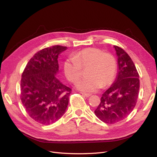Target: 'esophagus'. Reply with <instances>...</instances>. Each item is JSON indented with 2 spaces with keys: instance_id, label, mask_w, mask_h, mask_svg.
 I'll use <instances>...</instances> for the list:
<instances>
[{
  "instance_id": "obj_1",
  "label": "esophagus",
  "mask_w": 157,
  "mask_h": 157,
  "mask_svg": "<svg viewBox=\"0 0 157 157\" xmlns=\"http://www.w3.org/2000/svg\"><path fill=\"white\" fill-rule=\"evenodd\" d=\"M80 94H81L84 97H86V98H88L91 96V94H86V93H83V92H80Z\"/></svg>"
}]
</instances>
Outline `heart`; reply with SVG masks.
Returning <instances> with one entry per match:
<instances>
[{"label":"heart","mask_w":157,"mask_h":157,"mask_svg":"<svg viewBox=\"0 0 157 157\" xmlns=\"http://www.w3.org/2000/svg\"><path fill=\"white\" fill-rule=\"evenodd\" d=\"M87 67L86 75L88 77L79 81L77 88L84 92H94L113 82L117 73V61L110 53L97 48H87L73 54L63 66L66 78L73 84L78 81L82 69Z\"/></svg>","instance_id":"1"}]
</instances>
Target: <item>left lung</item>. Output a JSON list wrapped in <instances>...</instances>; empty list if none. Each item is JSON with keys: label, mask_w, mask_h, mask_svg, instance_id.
<instances>
[{"label": "left lung", "mask_w": 157, "mask_h": 157, "mask_svg": "<svg viewBox=\"0 0 157 157\" xmlns=\"http://www.w3.org/2000/svg\"><path fill=\"white\" fill-rule=\"evenodd\" d=\"M118 56L116 81L103 93L94 113L107 124L124 119L134 109L140 89L139 74L131 58L121 47L114 46Z\"/></svg>", "instance_id": "obj_1"}]
</instances>
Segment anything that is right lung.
I'll return each instance as SVG.
<instances>
[{"instance_id": "obj_1", "label": "right lung", "mask_w": 157, "mask_h": 157, "mask_svg": "<svg viewBox=\"0 0 157 157\" xmlns=\"http://www.w3.org/2000/svg\"><path fill=\"white\" fill-rule=\"evenodd\" d=\"M67 46L47 47L33 56L23 70L20 99L26 112L43 125L52 124L63 116L71 89L55 77L58 72V55Z\"/></svg>"}]
</instances>
